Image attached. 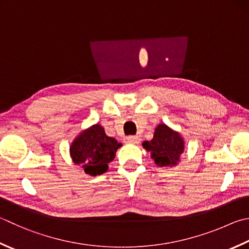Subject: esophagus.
I'll use <instances>...</instances> for the list:
<instances>
[{
    "label": "esophagus",
    "instance_id": "1",
    "mask_svg": "<svg viewBox=\"0 0 249 249\" xmlns=\"http://www.w3.org/2000/svg\"><path fill=\"white\" fill-rule=\"evenodd\" d=\"M125 141L131 144H138V143H140L141 139L139 137H137V135H129V137L125 138Z\"/></svg>",
    "mask_w": 249,
    "mask_h": 249
}]
</instances>
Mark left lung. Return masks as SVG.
Returning <instances> with one entry per match:
<instances>
[{
    "label": "left lung",
    "mask_w": 249,
    "mask_h": 249,
    "mask_svg": "<svg viewBox=\"0 0 249 249\" xmlns=\"http://www.w3.org/2000/svg\"><path fill=\"white\" fill-rule=\"evenodd\" d=\"M142 145L159 167L177 166L184 152V140L179 132L169 128L165 124H158L153 139L145 141Z\"/></svg>",
    "instance_id": "1"
}]
</instances>
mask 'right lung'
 Returning <instances> with one entry per match:
<instances>
[{"mask_svg":"<svg viewBox=\"0 0 249 249\" xmlns=\"http://www.w3.org/2000/svg\"><path fill=\"white\" fill-rule=\"evenodd\" d=\"M121 143L107 137L101 124H93L83 130L70 145V157L73 163L81 166L87 175L101 176L108 170Z\"/></svg>","mask_w":249,"mask_h":249,"instance_id":"1","label":"right lung"}]
</instances>
